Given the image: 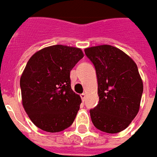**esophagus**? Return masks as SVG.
Returning a JSON list of instances; mask_svg holds the SVG:
<instances>
[{
    "instance_id": "34e87169",
    "label": "esophagus",
    "mask_w": 157,
    "mask_h": 157,
    "mask_svg": "<svg viewBox=\"0 0 157 157\" xmlns=\"http://www.w3.org/2000/svg\"><path fill=\"white\" fill-rule=\"evenodd\" d=\"M81 98H82V101H84V99H85V98H86V94H81Z\"/></svg>"
}]
</instances>
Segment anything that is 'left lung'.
<instances>
[{
  "instance_id": "8db88e82",
  "label": "left lung",
  "mask_w": 157,
  "mask_h": 157,
  "mask_svg": "<svg viewBox=\"0 0 157 157\" xmlns=\"http://www.w3.org/2000/svg\"><path fill=\"white\" fill-rule=\"evenodd\" d=\"M94 63L98 80L97 106L90 109L94 127L102 132L124 130L137 116L143 82L134 61L120 49L102 45L85 49Z\"/></svg>"
}]
</instances>
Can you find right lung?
<instances>
[{"instance_id":"add662e5","label":"right lung","mask_w":157,"mask_h":157,"mask_svg":"<svg viewBox=\"0 0 157 157\" xmlns=\"http://www.w3.org/2000/svg\"><path fill=\"white\" fill-rule=\"evenodd\" d=\"M83 52L55 45L36 52L20 78L22 103L32 122L43 131L61 132L71 127L82 103L71 86V71Z\"/></svg>"}]
</instances>
